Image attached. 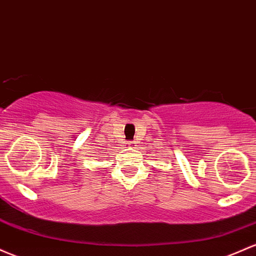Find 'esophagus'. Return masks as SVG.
I'll return each mask as SVG.
<instances>
[{
  "label": "esophagus",
  "mask_w": 256,
  "mask_h": 256,
  "mask_svg": "<svg viewBox=\"0 0 256 256\" xmlns=\"http://www.w3.org/2000/svg\"><path fill=\"white\" fill-rule=\"evenodd\" d=\"M134 144H136V143H134V141H128V147H134Z\"/></svg>",
  "instance_id": "obj_1"
}]
</instances>
